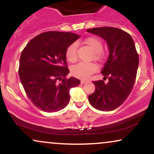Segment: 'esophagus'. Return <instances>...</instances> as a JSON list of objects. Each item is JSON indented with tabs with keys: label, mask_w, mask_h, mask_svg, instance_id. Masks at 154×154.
I'll return each instance as SVG.
<instances>
[{
	"label": "esophagus",
	"mask_w": 154,
	"mask_h": 154,
	"mask_svg": "<svg viewBox=\"0 0 154 154\" xmlns=\"http://www.w3.org/2000/svg\"><path fill=\"white\" fill-rule=\"evenodd\" d=\"M80 82H81V84H85V83H87V82H88V81H86V80H83V79H82V80L80 81Z\"/></svg>",
	"instance_id": "obj_1"
}]
</instances>
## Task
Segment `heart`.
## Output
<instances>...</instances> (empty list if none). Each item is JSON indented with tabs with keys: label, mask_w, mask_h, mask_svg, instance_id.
I'll list each match as a JSON object with an SVG mask.
<instances>
[{
	"label": "heart",
	"mask_w": 154,
	"mask_h": 154,
	"mask_svg": "<svg viewBox=\"0 0 154 154\" xmlns=\"http://www.w3.org/2000/svg\"><path fill=\"white\" fill-rule=\"evenodd\" d=\"M84 43L94 53L93 58L96 61H101L103 59L101 52L103 49V43L98 38L91 37L85 39ZM77 45L76 43L72 44L68 47L66 51V58L69 62H75L77 59ZM97 67L94 63H79L72 68V73L75 77L81 79H87L92 74L94 73Z\"/></svg>",
	"instance_id": "obj_1"
}]
</instances>
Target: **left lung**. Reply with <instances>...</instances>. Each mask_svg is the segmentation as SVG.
<instances>
[{
    "label": "left lung",
    "instance_id": "8db88e82",
    "mask_svg": "<svg viewBox=\"0 0 154 154\" xmlns=\"http://www.w3.org/2000/svg\"><path fill=\"white\" fill-rule=\"evenodd\" d=\"M106 41L109 55L101 73L109 82H93L94 93L88 96L90 103L98 110L116 109L131 93L135 83L139 57L130 34L115 27L103 26L87 29Z\"/></svg>",
    "mask_w": 154,
    "mask_h": 154
}]
</instances>
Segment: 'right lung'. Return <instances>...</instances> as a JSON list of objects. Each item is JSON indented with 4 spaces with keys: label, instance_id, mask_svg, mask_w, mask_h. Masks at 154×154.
Listing matches in <instances>:
<instances>
[{
    "label": "right lung",
    "instance_id": "obj_1",
    "mask_svg": "<svg viewBox=\"0 0 154 154\" xmlns=\"http://www.w3.org/2000/svg\"><path fill=\"white\" fill-rule=\"evenodd\" d=\"M80 35L50 31L32 39L22 51L19 75L28 98L36 107L46 112H56L69 102V91L80 81L66 79V51Z\"/></svg>",
    "mask_w": 154,
    "mask_h": 154
}]
</instances>
